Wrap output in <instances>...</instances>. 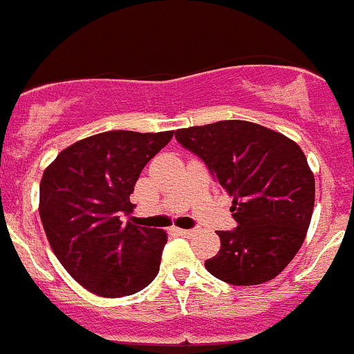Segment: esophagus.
<instances>
[{"label":"esophagus","mask_w":354,"mask_h":354,"mask_svg":"<svg viewBox=\"0 0 354 354\" xmlns=\"http://www.w3.org/2000/svg\"><path fill=\"white\" fill-rule=\"evenodd\" d=\"M177 232L184 237H193L196 234V230H193V228H177Z\"/></svg>","instance_id":"34e87169"}]
</instances>
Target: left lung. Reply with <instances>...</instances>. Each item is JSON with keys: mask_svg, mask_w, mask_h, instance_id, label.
<instances>
[{"mask_svg": "<svg viewBox=\"0 0 354 354\" xmlns=\"http://www.w3.org/2000/svg\"><path fill=\"white\" fill-rule=\"evenodd\" d=\"M175 138L234 198L237 228L218 232L221 248L205 261L209 273L230 286L278 277L301 248L314 211V174L298 143L246 120L177 129Z\"/></svg>", "mask_w": 354, "mask_h": 354, "instance_id": "left-lung-1", "label": "left lung"}]
</instances>
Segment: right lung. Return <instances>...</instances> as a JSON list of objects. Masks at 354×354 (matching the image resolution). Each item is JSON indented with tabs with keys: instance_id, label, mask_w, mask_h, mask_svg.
<instances>
[{
	"instance_id": "add662e5",
	"label": "right lung",
	"mask_w": 354,
	"mask_h": 354,
	"mask_svg": "<svg viewBox=\"0 0 354 354\" xmlns=\"http://www.w3.org/2000/svg\"><path fill=\"white\" fill-rule=\"evenodd\" d=\"M174 131H106L72 143L44 170L39 212L53 252L80 286L102 298L145 289L161 264L167 232L124 223L147 162Z\"/></svg>"
}]
</instances>
